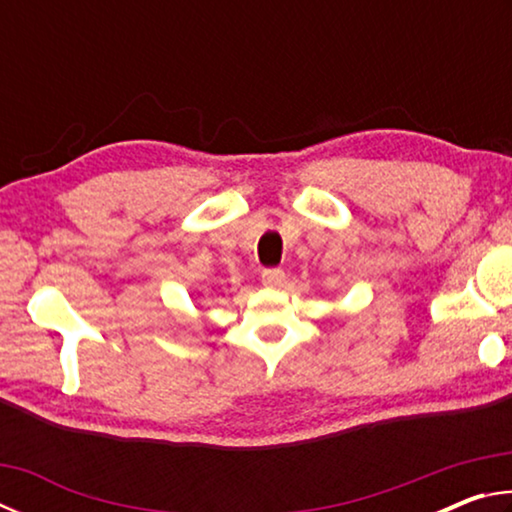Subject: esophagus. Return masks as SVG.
<instances>
[{"label":"esophagus","mask_w":512,"mask_h":512,"mask_svg":"<svg viewBox=\"0 0 512 512\" xmlns=\"http://www.w3.org/2000/svg\"><path fill=\"white\" fill-rule=\"evenodd\" d=\"M284 282V271L282 268H266L262 273V284L264 287H280Z\"/></svg>","instance_id":"34e87169"}]
</instances>
